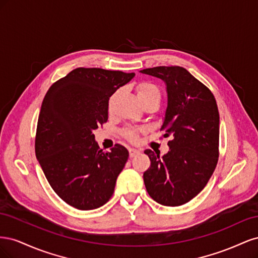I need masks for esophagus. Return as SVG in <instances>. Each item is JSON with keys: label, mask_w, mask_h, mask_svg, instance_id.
Instances as JSON below:
<instances>
[{"label": "esophagus", "mask_w": 258, "mask_h": 258, "mask_svg": "<svg viewBox=\"0 0 258 258\" xmlns=\"http://www.w3.org/2000/svg\"><path fill=\"white\" fill-rule=\"evenodd\" d=\"M140 153V151L139 150H137V148H134V147H131V148H129V156L130 157L132 158V157H135L136 155H138Z\"/></svg>", "instance_id": "34e87169"}]
</instances>
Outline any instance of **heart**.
Masks as SVG:
<instances>
[{"label":"heart","mask_w":258,"mask_h":258,"mask_svg":"<svg viewBox=\"0 0 258 258\" xmlns=\"http://www.w3.org/2000/svg\"><path fill=\"white\" fill-rule=\"evenodd\" d=\"M137 95L139 100L140 99H147V98H157L158 100L160 99V92L158 88L156 87L155 85L151 83H142L140 84L137 87ZM117 96V92L114 93V95L110 98V101H108V106H112L113 101ZM124 137L128 138L131 141L137 139V131L135 129H127L124 131Z\"/></svg>","instance_id":"1"}]
</instances>
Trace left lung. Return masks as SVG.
Segmentation results:
<instances>
[{
    "label": "left lung",
    "instance_id": "8db88e82",
    "mask_svg": "<svg viewBox=\"0 0 258 258\" xmlns=\"http://www.w3.org/2000/svg\"><path fill=\"white\" fill-rule=\"evenodd\" d=\"M140 73L166 85L167 108L161 129L171 137L169 152L145 150L151 167L144 174L150 196L168 207L182 206L204 189L216 167L220 114L214 96L181 67H157Z\"/></svg>",
    "mask_w": 258,
    "mask_h": 258
}]
</instances>
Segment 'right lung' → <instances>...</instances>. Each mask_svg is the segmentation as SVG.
<instances>
[{
  "label": "right lung",
  "instance_id": "add662e5",
  "mask_svg": "<svg viewBox=\"0 0 258 258\" xmlns=\"http://www.w3.org/2000/svg\"><path fill=\"white\" fill-rule=\"evenodd\" d=\"M135 73L77 68L51 85L38 116L35 154L51 188L68 205L95 210L114 192L127 148L99 147L93 131L107 121L108 100Z\"/></svg>",
  "mask_w": 258,
  "mask_h": 258
}]
</instances>
